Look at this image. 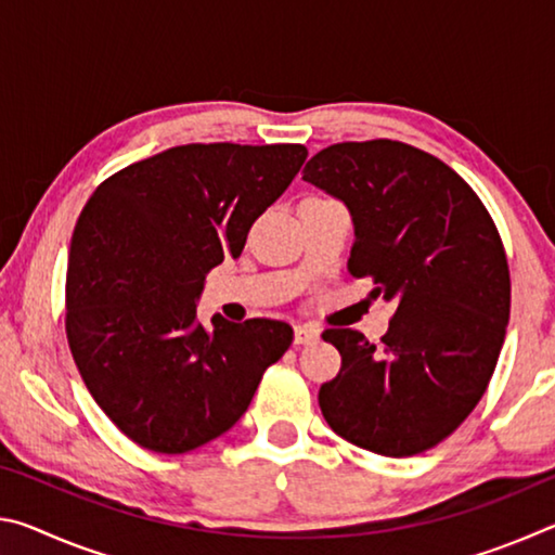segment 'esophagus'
<instances>
[{"instance_id": "34e87169", "label": "esophagus", "mask_w": 555, "mask_h": 555, "mask_svg": "<svg viewBox=\"0 0 555 555\" xmlns=\"http://www.w3.org/2000/svg\"><path fill=\"white\" fill-rule=\"evenodd\" d=\"M318 337H321V333H318L315 327H311V325H296L294 327V343L296 345H313Z\"/></svg>"}]
</instances>
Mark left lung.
I'll list each match as a JSON object with an SVG mask.
<instances>
[{"instance_id":"1","label":"left lung","mask_w":555,"mask_h":555,"mask_svg":"<svg viewBox=\"0 0 555 555\" xmlns=\"http://www.w3.org/2000/svg\"><path fill=\"white\" fill-rule=\"evenodd\" d=\"M304 181L350 210V274L397 304L382 345L325 331L343 367L318 393L337 436L387 457L438 446L490 384L509 323V267L490 212L440 158L374 139L318 152Z\"/></svg>"}]
</instances>
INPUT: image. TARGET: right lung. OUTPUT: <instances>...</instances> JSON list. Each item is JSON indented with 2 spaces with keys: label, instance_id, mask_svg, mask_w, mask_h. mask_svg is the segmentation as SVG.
Here are the masks:
<instances>
[{
  "label": "right lung",
  "instance_id": "right-lung-1",
  "mask_svg": "<svg viewBox=\"0 0 555 555\" xmlns=\"http://www.w3.org/2000/svg\"><path fill=\"white\" fill-rule=\"evenodd\" d=\"M300 144H185L109 176L73 230L65 333L121 434L178 455L230 430L288 350V323L198 321L205 276L306 162Z\"/></svg>",
  "mask_w": 555,
  "mask_h": 555
}]
</instances>
